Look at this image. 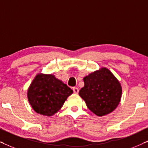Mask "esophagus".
<instances>
[{"label": "esophagus", "instance_id": "obj_1", "mask_svg": "<svg viewBox=\"0 0 148 148\" xmlns=\"http://www.w3.org/2000/svg\"><path fill=\"white\" fill-rule=\"evenodd\" d=\"M73 91H74V93L77 94V93H78V91H79V89L77 87H73Z\"/></svg>", "mask_w": 148, "mask_h": 148}]
</instances>
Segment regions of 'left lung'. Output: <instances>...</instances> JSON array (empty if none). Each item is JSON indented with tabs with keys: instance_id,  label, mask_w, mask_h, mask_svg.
<instances>
[{
	"instance_id": "obj_1",
	"label": "left lung",
	"mask_w": 148,
	"mask_h": 148,
	"mask_svg": "<svg viewBox=\"0 0 148 148\" xmlns=\"http://www.w3.org/2000/svg\"><path fill=\"white\" fill-rule=\"evenodd\" d=\"M79 96L90 111L99 117L113 112L121 101V83L108 68H100L83 78Z\"/></svg>"
}]
</instances>
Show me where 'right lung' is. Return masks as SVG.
<instances>
[{
	"label": "right lung",
	"mask_w": 148,
	"mask_h": 148,
	"mask_svg": "<svg viewBox=\"0 0 148 148\" xmlns=\"http://www.w3.org/2000/svg\"><path fill=\"white\" fill-rule=\"evenodd\" d=\"M73 90L52 74H37L27 90L29 104L37 113L52 116L57 113Z\"/></svg>",
	"instance_id": "add662e5"
}]
</instances>
